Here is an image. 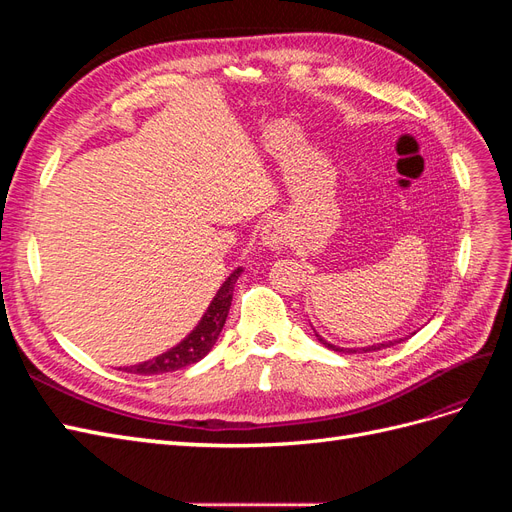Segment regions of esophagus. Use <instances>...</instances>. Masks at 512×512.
Instances as JSON below:
<instances>
[{"label":"esophagus","instance_id":"obj_1","mask_svg":"<svg viewBox=\"0 0 512 512\" xmlns=\"http://www.w3.org/2000/svg\"><path fill=\"white\" fill-rule=\"evenodd\" d=\"M288 239V224L284 220H269L265 226H262L260 232V241L269 250H280V247L286 243Z\"/></svg>","mask_w":512,"mask_h":512}]
</instances>
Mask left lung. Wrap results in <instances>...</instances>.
<instances>
[{"label": "left lung", "instance_id": "8db88e82", "mask_svg": "<svg viewBox=\"0 0 512 512\" xmlns=\"http://www.w3.org/2000/svg\"><path fill=\"white\" fill-rule=\"evenodd\" d=\"M314 333H316V331H314ZM316 337H318V342H320V344H324V346H327L329 350H335V352H350V354H356V352H376V350H382V348H391V346H395V344H399V342H404V339H393V342H382V344L365 346V348H339V346H333V344H329L327 339L320 337L318 333H316Z\"/></svg>", "mask_w": 512, "mask_h": 512}]
</instances>
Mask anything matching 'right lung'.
<instances>
[{
	"label": "right lung",
	"mask_w": 512,
	"mask_h": 512,
	"mask_svg": "<svg viewBox=\"0 0 512 512\" xmlns=\"http://www.w3.org/2000/svg\"><path fill=\"white\" fill-rule=\"evenodd\" d=\"M241 267L232 271L226 282L220 286L218 294H215L213 301L209 303L205 316L200 318V322L194 327V331L179 342L175 348H170L162 352L156 359H149L145 363L123 367V371L128 374H138V376H153V374H166V371H177L188 367L192 363H198L205 354L218 342V337L224 329V322L228 316V309L232 303V290H235V284L241 275ZM121 369V367H119Z\"/></svg>",
	"instance_id": "right-lung-1"
}]
</instances>
